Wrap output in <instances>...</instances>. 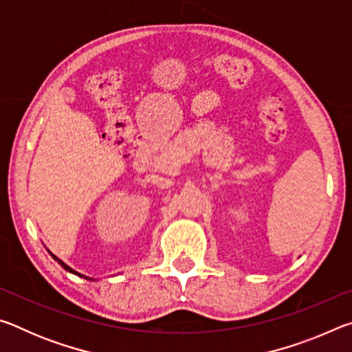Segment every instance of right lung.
<instances>
[{"instance_id": "obj_1", "label": "right lung", "mask_w": 352, "mask_h": 352, "mask_svg": "<svg viewBox=\"0 0 352 352\" xmlns=\"http://www.w3.org/2000/svg\"><path fill=\"white\" fill-rule=\"evenodd\" d=\"M50 254H51V256H52V258H54V259H56V261H57V262H58V264H60V265H62V267H63V269H65V270H67V272H69V273H73V275H77V276H80V278H85V279H90V281H94V279H93V278H88V276H85V275H82V273H79V272H76V270H74V269H71V267H69V265H67V264H65V262H63V261H62V259H58V258H57V256H56V254H52V253H51V252H50Z\"/></svg>"}]
</instances>
